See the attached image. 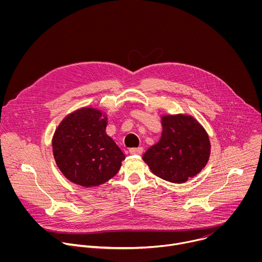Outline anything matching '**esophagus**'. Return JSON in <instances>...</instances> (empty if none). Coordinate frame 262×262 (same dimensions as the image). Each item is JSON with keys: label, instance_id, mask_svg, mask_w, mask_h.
Segmentation results:
<instances>
[{"label": "esophagus", "instance_id": "34e87169", "mask_svg": "<svg viewBox=\"0 0 262 262\" xmlns=\"http://www.w3.org/2000/svg\"><path fill=\"white\" fill-rule=\"evenodd\" d=\"M129 154H130V155H142V154H143V148H142V147L130 148V149H129Z\"/></svg>", "mask_w": 262, "mask_h": 262}]
</instances>
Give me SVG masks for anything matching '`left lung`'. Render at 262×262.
I'll return each instance as SVG.
<instances>
[{
    "mask_svg": "<svg viewBox=\"0 0 262 262\" xmlns=\"http://www.w3.org/2000/svg\"><path fill=\"white\" fill-rule=\"evenodd\" d=\"M162 125L160 141L143 155V161L160 178L183 183L205 167L210 155L208 136L191 116L167 115Z\"/></svg>",
    "mask_w": 262,
    "mask_h": 262,
    "instance_id": "1",
    "label": "left lung"
}]
</instances>
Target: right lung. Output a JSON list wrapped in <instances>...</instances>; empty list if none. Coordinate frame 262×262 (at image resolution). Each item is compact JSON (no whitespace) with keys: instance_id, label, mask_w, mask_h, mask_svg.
I'll return each mask as SVG.
<instances>
[{"instance_id":"obj_1","label":"right lung","mask_w":262,"mask_h":262,"mask_svg":"<svg viewBox=\"0 0 262 262\" xmlns=\"http://www.w3.org/2000/svg\"><path fill=\"white\" fill-rule=\"evenodd\" d=\"M105 117L91 107L73 112L60 123L53 138V152L68 180L89 188L118 173L125 156L105 134Z\"/></svg>"}]
</instances>
